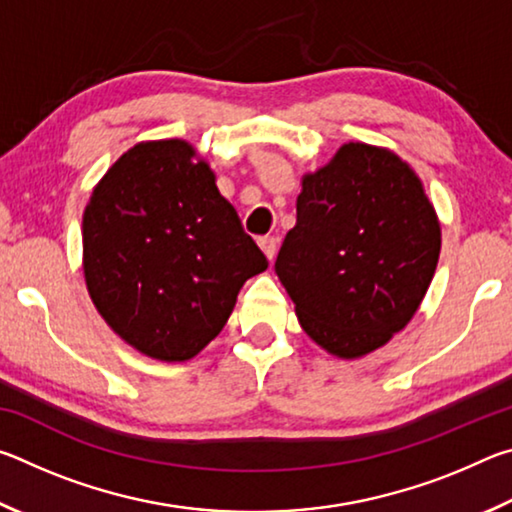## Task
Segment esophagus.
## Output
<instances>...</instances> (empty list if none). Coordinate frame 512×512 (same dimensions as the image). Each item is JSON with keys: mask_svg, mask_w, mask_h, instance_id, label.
I'll return each instance as SVG.
<instances>
[{"mask_svg": "<svg viewBox=\"0 0 512 512\" xmlns=\"http://www.w3.org/2000/svg\"><path fill=\"white\" fill-rule=\"evenodd\" d=\"M257 244H259V248L264 250V255L268 259L275 257V253H277V239L275 237H259Z\"/></svg>", "mask_w": 512, "mask_h": 512, "instance_id": "obj_1", "label": "esophagus"}]
</instances>
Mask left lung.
Segmentation results:
<instances>
[{"label": "left lung", "instance_id": "8db88e82", "mask_svg": "<svg viewBox=\"0 0 512 512\" xmlns=\"http://www.w3.org/2000/svg\"><path fill=\"white\" fill-rule=\"evenodd\" d=\"M438 255L440 223L415 171L388 149L350 142L302 178L275 273L311 339L357 359L406 327Z\"/></svg>", "mask_w": 512, "mask_h": 512}]
</instances>
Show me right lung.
Segmentation results:
<instances>
[{
  "instance_id": "1",
  "label": "right lung",
  "mask_w": 512,
  "mask_h": 512,
  "mask_svg": "<svg viewBox=\"0 0 512 512\" xmlns=\"http://www.w3.org/2000/svg\"><path fill=\"white\" fill-rule=\"evenodd\" d=\"M185 140L142 142L83 212V273L103 320L158 361L196 357L268 262Z\"/></svg>"
}]
</instances>
